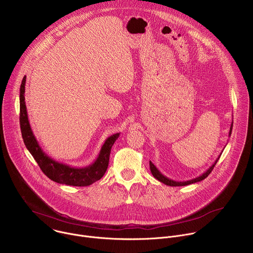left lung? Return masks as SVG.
Returning a JSON list of instances; mask_svg holds the SVG:
<instances>
[{
	"instance_id": "1",
	"label": "left lung",
	"mask_w": 253,
	"mask_h": 253,
	"mask_svg": "<svg viewBox=\"0 0 253 253\" xmlns=\"http://www.w3.org/2000/svg\"><path fill=\"white\" fill-rule=\"evenodd\" d=\"M232 126H233V122L231 123V126H230V130H229V136L231 135V131H232ZM221 155V154H220ZM220 155L218 156V158L215 160V162L202 174V175H200V176H198V177H196V178H193V179H191V180H188V181H175V180H172V179H169L168 177H166V176H164L157 168H156V166L151 162V161H149V165H150V170H151V173H152V175L157 179V180H159L160 182H162V183H164V184H166V185H168V186H185V185H189V184H192V183H196V182H199V181H201V180H203V179H205L210 173H211V171L213 170V168H214V166H215V164L217 163V161H218V159L220 158Z\"/></svg>"
}]
</instances>
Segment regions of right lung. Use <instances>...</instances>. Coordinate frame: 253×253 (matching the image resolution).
<instances>
[{"mask_svg":"<svg viewBox=\"0 0 253 253\" xmlns=\"http://www.w3.org/2000/svg\"><path fill=\"white\" fill-rule=\"evenodd\" d=\"M25 85L26 76L23 78L20 88V126L22 137L27 149L44 174L57 183L71 186H88L100 180L108 168L111 148L118 139L119 133L113 134L106 139L97 159L89 166L76 168L55 161L40 147L30 126L25 103Z\"/></svg>","mask_w":253,"mask_h":253,"instance_id":"1","label":"right lung"}]
</instances>
